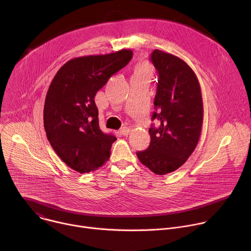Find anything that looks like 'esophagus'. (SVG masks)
I'll list each match as a JSON object with an SVG mask.
<instances>
[{"label":"esophagus","mask_w":251,"mask_h":251,"mask_svg":"<svg viewBox=\"0 0 251 251\" xmlns=\"http://www.w3.org/2000/svg\"><path fill=\"white\" fill-rule=\"evenodd\" d=\"M130 132H131V129L128 128V127H123V128H121V130H120V133H121L122 135H124V136L129 135Z\"/></svg>","instance_id":"obj_1"}]
</instances>
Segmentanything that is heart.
I'll list each match as a JSON object with an SVG mask.
<instances>
[{"label":"heart","instance_id":"heart-1","mask_svg":"<svg viewBox=\"0 0 251 251\" xmlns=\"http://www.w3.org/2000/svg\"><path fill=\"white\" fill-rule=\"evenodd\" d=\"M134 75L140 76H151L152 67L148 62L142 61L136 65L134 69Z\"/></svg>","mask_w":251,"mask_h":251}]
</instances>
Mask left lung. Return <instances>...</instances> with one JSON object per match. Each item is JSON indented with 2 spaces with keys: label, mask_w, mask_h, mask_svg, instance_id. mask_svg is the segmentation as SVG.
Segmentation results:
<instances>
[{
  "label": "left lung",
  "mask_w": 251,
  "mask_h": 251,
  "mask_svg": "<svg viewBox=\"0 0 251 251\" xmlns=\"http://www.w3.org/2000/svg\"><path fill=\"white\" fill-rule=\"evenodd\" d=\"M151 60L158 71L155 109L157 127L149 129L147 150L137 152L139 161L157 175L183 166L195 151L201 137L203 105L199 79L182 58L155 50Z\"/></svg>",
  "instance_id": "left-lung-1"
}]
</instances>
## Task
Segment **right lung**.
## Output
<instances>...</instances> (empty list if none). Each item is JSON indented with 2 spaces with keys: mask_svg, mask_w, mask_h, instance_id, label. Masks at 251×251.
Wrapping results in <instances>:
<instances>
[{
  "mask_svg": "<svg viewBox=\"0 0 251 251\" xmlns=\"http://www.w3.org/2000/svg\"><path fill=\"white\" fill-rule=\"evenodd\" d=\"M133 51L75 57L53 77L45 101L44 125L57 156L73 170H97L110 157L116 137L99 128L94 97L108 79L131 60Z\"/></svg>",
  "mask_w": 251,
  "mask_h": 251,
  "instance_id": "obj_1",
  "label": "right lung"
}]
</instances>
